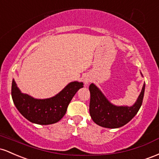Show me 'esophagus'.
<instances>
[{
  "mask_svg": "<svg viewBox=\"0 0 159 159\" xmlns=\"http://www.w3.org/2000/svg\"><path fill=\"white\" fill-rule=\"evenodd\" d=\"M90 79H89V77H87V76H85V77L84 78V83H85V85H88L89 83H90Z\"/></svg>",
  "mask_w": 159,
  "mask_h": 159,
  "instance_id": "obj_1",
  "label": "esophagus"
}]
</instances>
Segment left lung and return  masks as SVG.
Wrapping results in <instances>:
<instances>
[{
    "label": "left lung",
    "instance_id": "8db88e82",
    "mask_svg": "<svg viewBox=\"0 0 159 159\" xmlns=\"http://www.w3.org/2000/svg\"><path fill=\"white\" fill-rule=\"evenodd\" d=\"M89 113L92 120L101 127L117 128L129 122L140 110L143 99L145 83L137 101L131 107L116 106L111 103L93 83L89 85Z\"/></svg>",
    "mask_w": 159,
    "mask_h": 159
}]
</instances>
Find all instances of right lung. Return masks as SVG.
Masks as SVG:
<instances>
[{
  "instance_id": "add662e5",
  "label": "right lung",
  "mask_w": 159,
  "mask_h": 159,
  "mask_svg": "<svg viewBox=\"0 0 159 159\" xmlns=\"http://www.w3.org/2000/svg\"><path fill=\"white\" fill-rule=\"evenodd\" d=\"M83 87V83L71 82L54 97L36 99L22 93L12 80L11 94L16 107L25 118L35 124L50 125L62 119L74 94Z\"/></svg>"
}]
</instances>
